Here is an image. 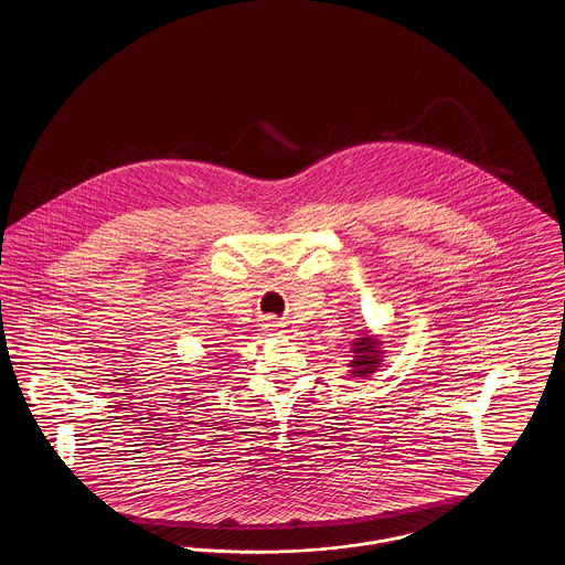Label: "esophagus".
Instances as JSON below:
<instances>
[{
  "label": "esophagus",
  "mask_w": 565,
  "mask_h": 565,
  "mask_svg": "<svg viewBox=\"0 0 565 565\" xmlns=\"http://www.w3.org/2000/svg\"><path fill=\"white\" fill-rule=\"evenodd\" d=\"M265 326H267V330H270V332L281 334V323L277 322V320H269Z\"/></svg>",
  "instance_id": "34e87169"
}]
</instances>
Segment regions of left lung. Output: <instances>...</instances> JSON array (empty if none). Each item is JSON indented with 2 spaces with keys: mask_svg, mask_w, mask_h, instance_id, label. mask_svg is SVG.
Returning a JSON list of instances; mask_svg holds the SVG:
<instances>
[{
  "mask_svg": "<svg viewBox=\"0 0 565 565\" xmlns=\"http://www.w3.org/2000/svg\"><path fill=\"white\" fill-rule=\"evenodd\" d=\"M383 343L387 341H381L379 334H373L371 330H362L358 334V339H353L351 343V362L350 366L351 379H371L375 375L376 371L381 369V364L385 362L383 355Z\"/></svg>",
  "mask_w": 565,
  "mask_h": 565,
  "instance_id": "left-lung-1",
  "label": "left lung"
}]
</instances>
